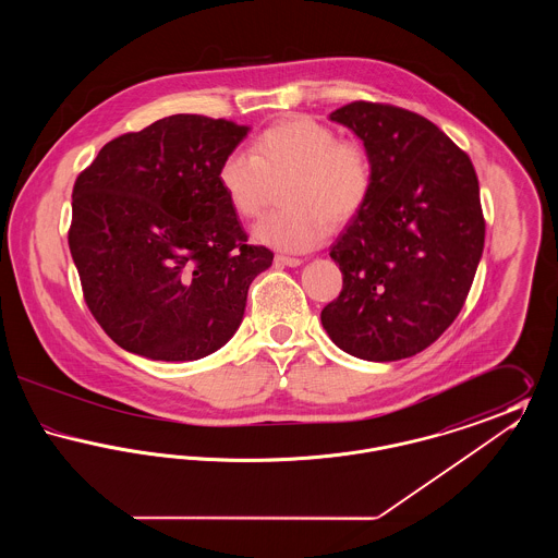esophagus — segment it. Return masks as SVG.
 Masks as SVG:
<instances>
[{
    "label": "esophagus",
    "mask_w": 558,
    "mask_h": 558,
    "mask_svg": "<svg viewBox=\"0 0 558 558\" xmlns=\"http://www.w3.org/2000/svg\"><path fill=\"white\" fill-rule=\"evenodd\" d=\"M276 264L278 266L296 267L301 266L303 262L299 257H289V255H276Z\"/></svg>",
    "instance_id": "obj_1"
}]
</instances>
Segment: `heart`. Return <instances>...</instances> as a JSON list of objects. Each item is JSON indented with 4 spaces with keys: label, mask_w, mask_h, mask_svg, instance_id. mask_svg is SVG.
I'll list each match as a JSON object with an SVG mask.
<instances>
[{
    "label": "heart",
    "mask_w": 558,
    "mask_h": 558,
    "mask_svg": "<svg viewBox=\"0 0 558 558\" xmlns=\"http://www.w3.org/2000/svg\"><path fill=\"white\" fill-rule=\"evenodd\" d=\"M282 178H289L282 186L287 207L266 215L253 236L292 253L316 248L330 223L339 228L355 219L374 184L366 148L307 117L269 125L253 140L251 153L234 150L217 169L226 201L244 219L262 213L271 182Z\"/></svg>",
    "instance_id": "obj_1"
}]
</instances>
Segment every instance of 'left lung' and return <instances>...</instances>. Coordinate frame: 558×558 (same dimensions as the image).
<instances>
[{"mask_svg": "<svg viewBox=\"0 0 558 558\" xmlns=\"http://www.w3.org/2000/svg\"><path fill=\"white\" fill-rule=\"evenodd\" d=\"M330 119L364 142L374 184L330 248L343 289L322 310V326L355 357H412L448 330L477 271L485 219L475 167L405 108L357 100Z\"/></svg>", "mask_w": 558, "mask_h": 558, "instance_id": "1", "label": "left lung"}]
</instances>
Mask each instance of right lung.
<instances>
[{
    "label": "right lung",
    "mask_w": 558,
    "mask_h": 558,
    "mask_svg": "<svg viewBox=\"0 0 558 558\" xmlns=\"http://www.w3.org/2000/svg\"><path fill=\"white\" fill-rule=\"evenodd\" d=\"M248 128L171 114L110 140L73 186L69 248L108 337L162 362L201 360L239 330L274 253L248 244L217 169Z\"/></svg>",
    "instance_id": "add662e5"
}]
</instances>
